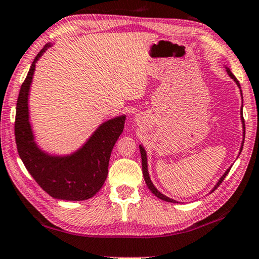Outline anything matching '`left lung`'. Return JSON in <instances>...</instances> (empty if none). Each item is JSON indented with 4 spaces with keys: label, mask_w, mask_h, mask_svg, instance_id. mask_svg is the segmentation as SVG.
Returning a JSON list of instances; mask_svg holds the SVG:
<instances>
[{
    "label": "left lung",
    "mask_w": 259,
    "mask_h": 259,
    "mask_svg": "<svg viewBox=\"0 0 259 259\" xmlns=\"http://www.w3.org/2000/svg\"><path fill=\"white\" fill-rule=\"evenodd\" d=\"M227 73L228 75H230V77L232 79H234V82L237 83V85L240 88V84H239V82H238V79L236 78V76L233 75L232 72H231V70L230 69H227ZM241 92V90H240ZM241 108H243V107H241ZM241 115H243V113H241ZM241 121H243V128H244V138H245V121H244V117L241 116ZM243 146H244V142H243V144H241V147H240V151L243 150ZM139 149H140V154H142V166H143V175H144V180H145V182H146V184H147V187H149V189L152 191V194H154V195H156L157 197H158V199H160V200H163V201H166V202H174V203H176V201L175 200H172V199H169V197L167 196H165V195H163L162 193H159L158 190H157V188L153 186V183L151 182V180H150V176H149V171H147V157H146V152H145V150H144V147L140 145L139 146ZM230 172V169H227L226 170V172H225L224 175H223V177H221V179L218 181V183L215 184V187L213 188V190L211 191H214L217 189L218 187L220 186L221 183H223V181L225 180V177H226V175Z\"/></svg>",
    "instance_id": "8db88e82"
}]
</instances>
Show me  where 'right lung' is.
I'll list each match as a JSON object with an SVG mask.
<instances>
[{"label": "right lung", "mask_w": 259, "mask_h": 259, "mask_svg": "<svg viewBox=\"0 0 259 259\" xmlns=\"http://www.w3.org/2000/svg\"><path fill=\"white\" fill-rule=\"evenodd\" d=\"M50 45L33 60L20 89L16 102L15 142L26 169L50 196L59 200H88L102 188L108 175L110 153L125 126L126 116L114 117L102 123L78 151L57 157L36 146L28 120V93L35 63Z\"/></svg>", "instance_id": "right-lung-1"}]
</instances>
